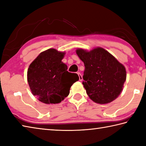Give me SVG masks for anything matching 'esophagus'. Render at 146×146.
I'll return each mask as SVG.
<instances>
[{
  "label": "esophagus",
  "instance_id": "34e87169",
  "mask_svg": "<svg viewBox=\"0 0 146 146\" xmlns=\"http://www.w3.org/2000/svg\"><path fill=\"white\" fill-rule=\"evenodd\" d=\"M77 74H78V76H79V80H80V81H82L83 78H82V76L81 74L79 72H78V73H77Z\"/></svg>",
  "mask_w": 146,
  "mask_h": 146
}]
</instances>
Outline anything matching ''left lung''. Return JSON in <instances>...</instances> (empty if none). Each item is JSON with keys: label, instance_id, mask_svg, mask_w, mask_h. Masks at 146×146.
Listing matches in <instances>:
<instances>
[{"label": "left lung", "instance_id": "1", "mask_svg": "<svg viewBox=\"0 0 146 146\" xmlns=\"http://www.w3.org/2000/svg\"><path fill=\"white\" fill-rule=\"evenodd\" d=\"M76 53L84 63L82 84L90 99L104 104L118 98L127 78L124 66L102 47L90 51L77 48Z\"/></svg>", "mask_w": 146, "mask_h": 146}]
</instances>
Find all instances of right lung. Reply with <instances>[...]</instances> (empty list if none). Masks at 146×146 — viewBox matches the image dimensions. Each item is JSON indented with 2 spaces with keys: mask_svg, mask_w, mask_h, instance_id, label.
Wrapping results in <instances>:
<instances>
[{
  "mask_svg": "<svg viewBox=\"0 0 146 146\" xmlns=\"http://www.w3.org/2000/svg\"><path fill=\"white\" fill-rule=\"evenodd\" d=\"M65 54L49 48L29 66L27 80L31 92L43 103H60L69 95L71 85L79 80L77 74L68 72L67 65L62 62Z\"/></svg>",
  "mask_w": 146,
  "mask_h": 146,
  "instance_id": "add662e5",
  "label": "right lung"
}]
</instances>
